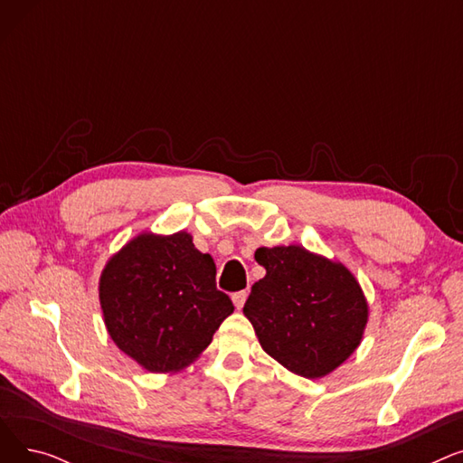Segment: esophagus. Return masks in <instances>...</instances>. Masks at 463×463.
<instances>
[{
    "label": "esophagus",
    "mask_w": 463,
    "mask_h": 463,
    "mask_svg": "<svg viewBox=\"0 0 463 463\" xmlns=\"http://www.w3.org/2000/svg\"><path fill=\"white\" fill-rule=\"evenodd\" d=\"M246 298H248V293H246V290H240V293H234V295H232V302H234L236 309H241V307H244Z\"/></svg>",
    "instance_id": "obj_1"
}]
</instances>
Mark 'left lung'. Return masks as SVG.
<instances>
[{"label": "left lung", "mask_w": 463, "mask_h": 463, "mask_svg": "<svg viewBox=\"0 0 463 463\" xmlns=\"http://www.w3.org/2000/svg\"><path fill=\"white\" fill-rule=\"evenodd\" d=\"M266 276L253 287L244 315L260 347L306 379L334 372L354 353L368 325V302L342 262L302 246L259 248Z\"/></svg>", "instance_id": "8db88e82"}]
</instances>
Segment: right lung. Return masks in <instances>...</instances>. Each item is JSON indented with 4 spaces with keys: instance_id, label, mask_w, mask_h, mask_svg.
I'll return each instance as SVG.
<instances>
[{
    "instance_id": "1",
    "label": "right lung",
    "mask_w": 463,
    "mask_h": 463,
    "mask_svg": "<svg viewBox=\"0 0 463 463\" xmlns=\"http://www.w3.org/2000/svg\"><path fill=\"white\" fill-rule=\"evenodd\" d=\"M99 300L112 342L152 373L189 366L234 311L185 231L129 240L101 272Z\"/></svg>"
}]
</instances>
